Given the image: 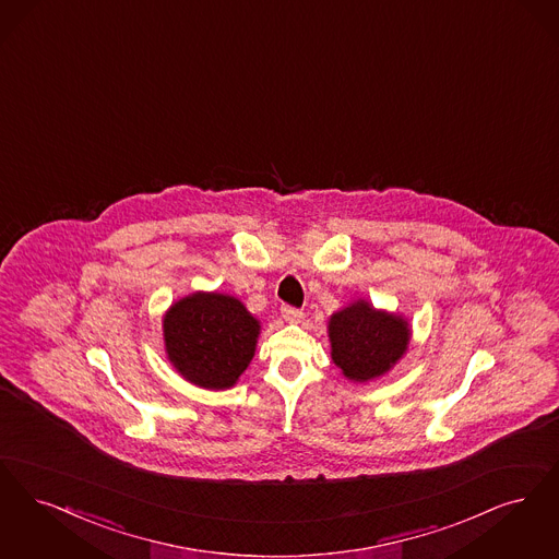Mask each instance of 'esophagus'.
I'll return each mask as SVG.
<instances>
[{
  "mask_svg": "<svg viewBox=\"0 0 559 559\" xmlns=\"http://www.w3.org/2000/svg\"><path fill=\"white\" fill-rule=\"evenodd\" d=\"M282 317L288 321V323H298L302 317H305V313L300 311V309H296V307H282Z\"/></svg>",
  "mask_w": 559,
  "mask_h": 559,
  "instance_id": "obj_1",
  "label": "esophagus"
}]
</instances>
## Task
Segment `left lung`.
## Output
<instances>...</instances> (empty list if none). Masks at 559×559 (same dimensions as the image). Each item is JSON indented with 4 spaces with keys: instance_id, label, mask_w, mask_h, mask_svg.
<instances>
[{
    "instance_id": "1",
    "label": "left lung",
    "mask_w": 559,
    "mask_h": 559,
    "mask_svg": "<svg viewBox=\"0 0 559 559\" xmlns=\"http://www.w3.org/2000/svg\"><path fill=\"white\" fill-rule=\"evenodd\" d=\"M328 332L332 361L353 382L384 376L405 355L412 338L403 317L378 311L367 300H355L330 317Z\"/></svg>"
}]
</instances>
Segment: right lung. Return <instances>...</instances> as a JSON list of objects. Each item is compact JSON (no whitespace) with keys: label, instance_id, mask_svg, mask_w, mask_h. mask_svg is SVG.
Masks as SVG:
<instances>
[{"label":"right lung","instance_id":"obj_1","mask_svg":"<svg viewBox=\"0 0 559 559\" xmlns=\"http://www.w3.org/2000/svg\"><path fill=\"white\" fill-rule=\"evenodd\" d=\"M259 334L242 302L218 292H194L163 319L170 364L200 389H231L252 361Z\"/></svg>","mask_w":559,"mask_h":559}]
</instances>
